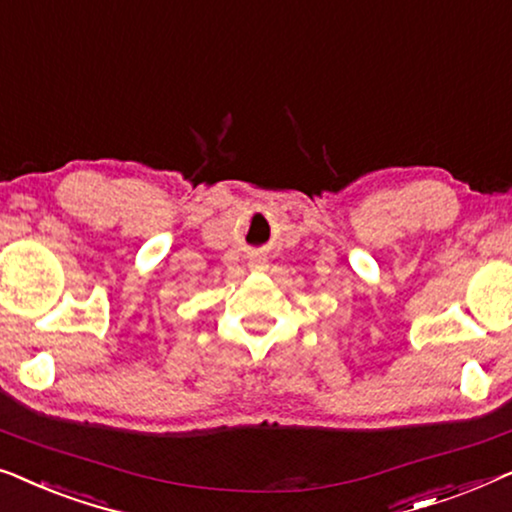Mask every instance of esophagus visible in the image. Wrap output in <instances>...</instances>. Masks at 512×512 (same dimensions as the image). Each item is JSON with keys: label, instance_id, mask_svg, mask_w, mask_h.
<instances>
[{"label": "esophagus", "instance_id": "34e87169", "mask_svg": "<svg viewBox=\"0 0 512 512\" xmlns=\"http://www.w3.org/2000/svg\"><path fill=\"white\" fill-rule=\"evenodd\" d=\"M249 268H251V270H256V272H261V270L268 268V265H265V258H261V256H254V258H251V261H249Z\"/></svg>", "mask_w": 512, "mask_h": 512}]
</instances>
